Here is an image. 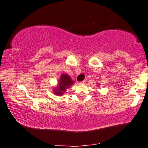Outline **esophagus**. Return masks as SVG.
I'll return each instance as SVG.
<instances>
[{
    "label": "esophagus",
    "instance_id": "esophagus-1",
    "mask_svg": "<svg viewBox=\"0 0 148 148\" xmlns=\"http://www.w3.org/2000/svg\"><path fill=\"white\" fill-rule=\"evenodd\" d=\"M85 83H86V81H81V82H79V84H80V85H82V84H84Z\"/></svg>",
    "mask_w": 148,
    "mask_h": 148
}]
</instances>
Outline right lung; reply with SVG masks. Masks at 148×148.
Here are the masks:
<instances>
[{
    "mask_svg": "<svg viewBox=\"0 0 148 148\" xmlns=\"http://www.w3.org/2000/svg\"><path fill=\"white\" fill-rule=\"evenodd\" d=\"M74 81L71 79V77L68 74H62L58 80L57 86L53 88V92L56 95L61 96L64 95L66 90L74 84Z\"/></svg>",
    "mask_w": 148,
    "mask_h": 148,
    "instance_id": "obj_1",
    "label": "right lung"
}]
</instances>
